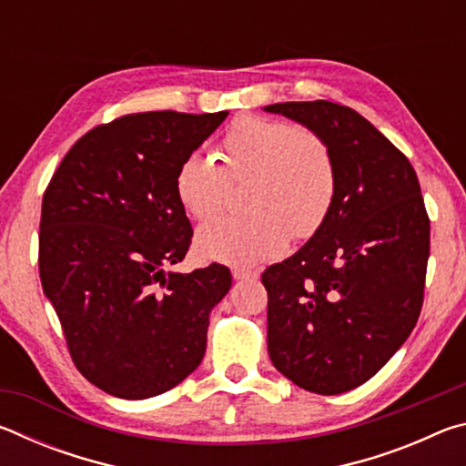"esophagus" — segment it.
<instances>
[{"mask_svg":"<svg viewBox=\"0 0 466 466\" xmlns=\"http://www.w3.org/2000/svg\"><path fill=\"white\" fill-rule=\"evenodd\" d=\"M232 278L238 279V281L257 279L258 278V271H255V269H240V267H236V269H232Z\"/></svg>","mask_w":466,"mask_h":466,"instance_id":"obj_1","label":"esophagus"}]
</instances>
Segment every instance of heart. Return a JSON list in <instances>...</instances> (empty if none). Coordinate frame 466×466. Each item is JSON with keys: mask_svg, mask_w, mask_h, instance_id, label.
Segmentation results:
<instances>
[{"mask_svg": "<svg viewBox=\"0 0 466 466\" xmlns=\"http://www.w3.org/2000/svg\"><path fill=\"white\" fill-rule=\"evenodd\" d=\"M222 167L209 156L183 157L175 193L197 222L219 214L228 180L250 178L247 216L218 218L195 238L197 255L234 267H255L281 255L289 238L309 240L333 211L339 175L333 152L317 131L288 121L240 116L218 146Z\"/></svg>", "mask_w": 466, "mask_h": 466, "instance_id": "b5f03b06", "label": "heart"}]
</instances>
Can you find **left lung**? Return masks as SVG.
<instances>
[{"label": "left lung", "mask_w": 466, "mask_h": 466, "mask_svg": "<svg viewBox=\"0 0 466 466\" xmlns=\"http://www.w3.org/2000/svg\"><path fill=\"white\" fill-rule=\"evenodd\" d=\"M317 131L339 188L325 226L267 267V347L299 389L339 394L370 380L411 335L423 306L430 218L407 156L350 106H265Z\"/></svg>", "instance_id": "8db88e82"}]
</instances>
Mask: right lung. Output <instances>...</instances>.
Listing matches in <instances>:
<instances>
[{
    "label": "right lung",
    "mask_w": 466,
    "mask_h": 466,
    "mask_svg": "<svg viewBox=\"0 0 466 466\" xmlns=\"http://www.w3.org/2000/svg\"><path fill=\"white\" fill-rule=\"evenodd\" d=\"M228 110L123 115L76 141L43 195L38 273L86 380L147 399L201 364L209 312L232 286L211 263L177 273L193 228L175 193L183 157Z\"/></svg>",
    "instance_id": "1"
}]
</instances>
